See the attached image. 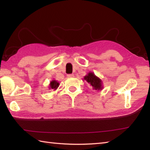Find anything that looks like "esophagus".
<instances>
[{"label":"esophagus","instance_id":"34e87169","mask_svg":"<svg viewBox=\"0 0 150 150\" xmlns=\"http://www.w3.org/2000/svg\"><path fill=\"white\" fill-rule=\"evenodd\" d=\"M67 77H68V78H73V77H74V74H68V75H67Z\"/></svg>","mask_w":150,"mask_h":150}]
</instances>
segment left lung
<instances>
[{"instance_id":"obj_1","label":"left lung","mask_w":150,"mask_h":150,"mask_svg":"<svg viewBox=\"0 0 150 150\" xmlns=\"http://www.w3.org/2000/svg\"><path fill=\"white\" fill-rule=\"evenodd\" d=\"M83 79L90 84L93 89L99 91L103 88V81L99 78L96 76L94 73L89 72L86 76H84Z\"/></svg>"}]
</instances>
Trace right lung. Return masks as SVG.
<instances>
[{"instance_id": "add662e5", "label": "right lung", "mask_w": 150, "mask_h": 150, "mask_svg": "<svg viewBox=\"0 0 150 150\" xmlns=\"http://www.w3.org/2000/svg\"><path fill=\"white\" fill-rule=\"evenodd\" d=\"M59 82H57V81L52 80L50 82V87H49V88L50 89H52L55 90V89H57V87H59Z\"/></svg>"}]
</instances>
